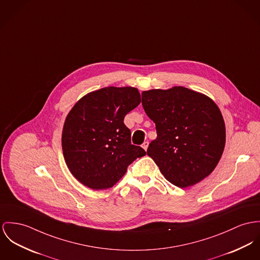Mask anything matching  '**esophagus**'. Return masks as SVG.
Returning a JSON list of instances; mask_svg holds the SVG:
<instances>
[{
  "label": "esophagus",
  "mask_w": 260,
  "mask_h": 260,
  "mask_svg": "<svg viewBox=\"0 0 260 260\" xmlns=\"http://www.w3.org/2000/svg\"><path fill=\"white\" fill-rule=\"evenodd\" d=\"M141 146H142V148H143L144 150H146L147 147H148V141H144V142L141 144Z\"/></svg>",
  "instance_id": "34e87169"
}]
</instances>
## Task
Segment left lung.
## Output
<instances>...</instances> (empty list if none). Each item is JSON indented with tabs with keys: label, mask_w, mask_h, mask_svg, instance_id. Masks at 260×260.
Returning a JSON list of instances; mask_svg holds the SVG:
<instances>
[{
	"label": "left lung",
	"mask_w": 260,
	"mask_h": 260,
	"mask_svg": "<svg viewBox=\"0 0 260 260\" xmlns=\"http://www.w3.org/2000/svg\"><path fill=\"white\" fill-rule=\"evenodd\" d=\"M141 103L157 133L146 152L166 180L186 188L209 176L225 144L224 121L214 101L176 86L143 91Z\"/></svg>",
	"instance_id": "1"
}]
</instances>
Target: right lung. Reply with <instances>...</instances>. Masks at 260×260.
Wrapping results in <instances>:
<instances>
[{
    "label": "right lung",
    "mask_w": 260,
    "mask_h": 260,
    "mask_svg": "<svg viewBox=\"0 0 260 260\" xmlns=\"http://www.w3.org/2000/svg\"><path fill=\"white\" fill-rule=\"evenodd\" d=\"M140 103L134 87H106L78 101L66 117L62 150L72 175L93 190L113 187L129 164L146 154L132 144L123 123L127 113Z\"/></svg>",
    "instance_id": "1"
}]
</instances>
